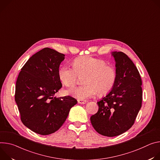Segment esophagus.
<instances>
[{"mask_svg": "<svg viewBox=\"0 0 160 160\" xmlns=\"http://www.w3.org/2000/svg\"><path fill=\"white\" fill-rule=\"evenodd\" d=\"M78 102L80 104H85L86 103V100H82V99H78Z\"/></svg>", "mask_w": 160, "mask_h": 160, "instance_id": "34e87169", "label": "esophagus"}]
</instances>
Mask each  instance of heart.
I'll list each match as a JSON object with an SVG mask.
<instances>
[{"instance_id": "heart-1", "label": "heart", "mask_w": 160, "mask_h": 160, "mask_svg": "<svg viewBox=\"0 0 160 160\" xmlns=\"http://www.w3.org/2000/svg\"><path fill=\"white\" fill-rule=\"evenodd\" d=\"M62 82L68 88L77 85L79 78H84L83 86L68 91V93L79 99H86L95 95L109 93L116 82L117 72L112 65L103 60L84 56L76 58L74 67L63 65L58 70Z\"/></svg>"}]
</instances>
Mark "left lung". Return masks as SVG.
Returning <instances> with one entry per match:
<instances>
[{"label": "left lung", "mask_w": 160, "mask_h": 160, "mask_svg": "<svg viewBox=\"0 0 160 160\" xmlns=\"http://www.w3.org/2000/svg\"><path fill=\"white\" fill-rule=\"evenodd\" d=\"M112 56L116 62V82L97 102L98 111L90 118L94 129L107 137L119 135L132 127L142 100V80L135 64L121 51L112 52Z\"/></svg>", "instance_id": "1"}]
</instances>
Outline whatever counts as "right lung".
<instances>
[{
    "label": "right lung",
    "mask_w": 160,
    "mask_h": 160,
    "mask_svg": "<svg viewBox=\"0 0 160 160\" xmlns=\"http://www.w3.org/2000/svg\"><path fill=\"white\" fill-rule=\"evenodd\" d=\"M65 55L45 48L32 56L22 68L15 87V101L23 125L33 132L49 135L65 121L78 101L55 94L62 88L59 67Z\"/></svg>",
    "instance_id": "obj_1"
}]
</instances>
